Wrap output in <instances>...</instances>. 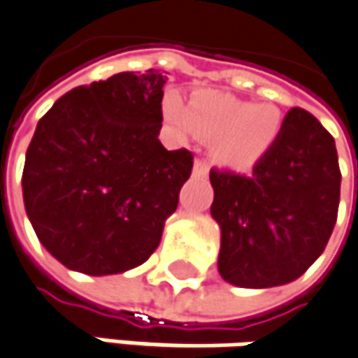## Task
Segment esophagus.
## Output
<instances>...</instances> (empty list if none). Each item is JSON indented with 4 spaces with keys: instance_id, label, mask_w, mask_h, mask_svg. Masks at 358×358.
I'll return each instance as SVG.
<instances>
[{
    "instance_id": "34e87169",
    "label": "esophagus",
    "mask_w": 358,
    "mask_h": 358,
    "mask_svg": "<svg viewBox=\"0 0 358 358\" xmlns=\"http://www.w3.org/2000/svg\"><path fill=\"white\" fill-rule=\"evenodd\" d=\"M208 174V164L206 159H196L194 162V176H206Z\"/></svg>"
}]
</instances>
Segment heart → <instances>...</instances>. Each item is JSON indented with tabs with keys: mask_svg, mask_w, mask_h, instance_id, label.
Here are the masks:
<instances>
[{
	"mask_svg": "<svg viewBox=\"0 0 358 358\" xmlns=\"http://www.w3.org/2000/svg\"><path fill=\"white\" fill-rule=\"evenodd\" d=\"M162 113L182 139L215 137V158L239 170L262 159L282 131V113L275 105H253L221 91H199L190 103L168 91Z\"/></svg>",
	"mask_w": 358,
	"mask_h": 358,
	"instance_id": "1",
	"label": "heart"
}]
</instances>
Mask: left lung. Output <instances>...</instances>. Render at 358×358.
<instances>
[{
  "instance_id": "1",
  "label": "left lung",
  "mask_w": 358,
  "mask_h": 358,
  "mask_svg": "<svg viewBox=\"0 0 358 358\" xmlns=\"http://www.w3.org/2000/svg\"><path fill=\"white\" fill-rule=\"evenodd\" d=\"M210 184L224 282L289 284L322 255L338 215L341 168L334 137L306 109L287 111L280 137L247 176L213 168Z\"/></svg>"
}]
</instances>
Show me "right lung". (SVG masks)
<instances>
[{"label": "right lung", "instance_id": "add662e5", "mask_svg": "<svg viewBox=\"0 0 358 358\" xmlns=\"http://www.w3.org/2000/svg\"><path fill=\"white\" fill-rule=\"evenodd\" d=\"M168 76L119 73L76 87L38 121L22 174L46 251L69 269L111 275L158 249L192 172V152L158 139Z\"/></svg>", "mask_w": 358, "mask_h": 358}]
</instances>
